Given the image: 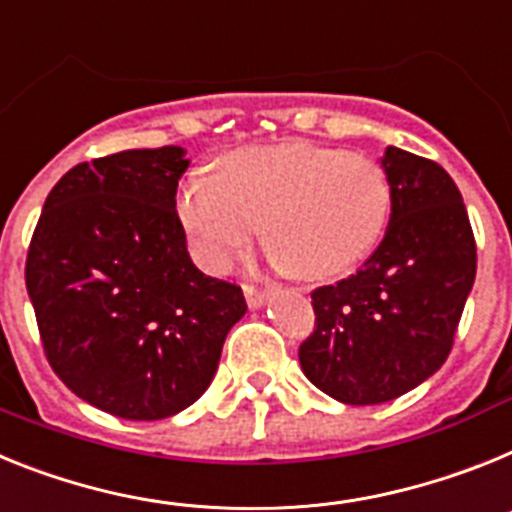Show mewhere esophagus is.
<instances>
[{"instance_id":"obj_1","label":"esophagus","mask_w":512,"mask_h":512,"mask_svg":"<svg viewBox=\"0 0 512 512\" xmlns=\"http://www.w3.org/2000/svg\"><path fill=\"white\" fill-rule=\"evenodd\" d=\"M244 299H247V306H250V309H260V306H265V301H268V291H262V288L255 286H244Z\"/></svg>"}]
</instances>
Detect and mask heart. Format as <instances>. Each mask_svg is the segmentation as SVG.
<instances>
[{"label":"heart","mask_w":512,"mask_h":512,"mask_svg":"<svg viewBox=\"0 0 512 512\" xmlns=\"http://www.w3.org/2000/svg\"><path fill=\"white\" fill-rule=\"evenodd\" d=\"M190 250L208 270L229 262L262 231L268 257L306 281H330L368 257L391 213L384 167L309 141L244 146L219 172H190L175 193Z\"/></svg>","instance_id":"1"}]
</instances>
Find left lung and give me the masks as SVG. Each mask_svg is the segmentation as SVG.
Listing matches in <instances>:
<instances>
[{
    "mask_svg": "<svg viewBox=\"0 0 512 512\" xmlns=\"http://www.w3.org/2000/svg\"><path fill=\"white\" fill-rule=\"evenodd\" d=\"M391 185L384 239L363 268L311 293L317 330L301 371L342 404H381L446 363L477 275L464 198L441 164L386 146Z\"/></svg>",
    "mask_w": 512,
    "mask_h": 512,
    "instance_id": "1",
    "label": "left lung"
}]
</instances>
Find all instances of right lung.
<instances>
[{
	"label": "right lung",
	"instance_id": "obj_1",
	"mask_svg": "<svg viewBox=\"0 0 512 512\" xmlns=\"http://www.w3.org/2000/svg\"><path fill=\"white\" fill-rule=\"evenodd\" d=\"M182 146L71 167L48 193L25 283L48 363L79 399L162 420L211 386L242 288L195 268L175 213Z\"/></svg>",
	"mask_w": 512,
	"mask_h": 512
}]
</instances>
